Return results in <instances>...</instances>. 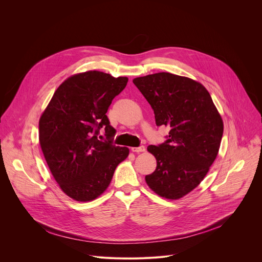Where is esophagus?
Returning a JSON list of instances; mask_svg holds the SVG:
<instances>
[{"instance_id":"1","label":"esophagus","mask_w":262,"mask_h":262,"mask_svg":"<svg viewBox=\"0 0 262 262\" xmlns=\"http://www.w3.org/2000/svg\"><path fill=\"white\" fill-rule=\"evenodd\" d=\"M132 150H133V152H135V153H141V152H144L145 147L143 145L138 146V147H132Z\"/></svg>"}]
</instances>
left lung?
Returning <instances> with one entry per match:
<instances>
[{"instance_id": "left-lung-1", "label": "left lung", "mask_w": 262, "mask_h": 262, "mask_svg": "<svg viewBox=\"0 0 262 262\" xmlns=\"http://www.w3.org/2000/svg\"><path fill=\"white\" fill-rule=\"evenodd\" d=\"M133 82L154 110L156 125L170 127L166 141L147 146L157 167L145 182L162 198L181 199L199 186L214 161L222 118L209 92L191 78L160 72Z\"/></svg>"}]
</instances>
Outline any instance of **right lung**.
Listing matches in <instances>:
<instances>
[{"label":"right lung","instance_id":"add662e5","mask_svg":"<svg viewBox=\"0 0 262 262\" xmlns=\"http://www.w3.org/2000/svg\"><path fill=\"white\" fill-rule=\"evenodd\" d=\"M127 77L100 71L79 73L55 91L39 121V141L55 181L71 199L88 202L107 189L127 147L113 143L116 129L106 115ZM106 140L99 141V129Z\"/></svg>","mask_w":262,"mask_h":262}]
</instances>
